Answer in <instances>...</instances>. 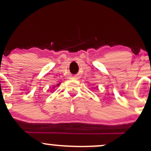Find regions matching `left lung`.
Instances as JSON below:
<instances>
[{
    "instance_id": "left-lung-1",
    "label": "left lung",
    "mask_w": 151,
    "mask_h": 151,
    "mask_svg": "<svg viewBox=\"0 0 151 151\" xmlns=\"http://www.w3.org/2000/svg\"><path fill=\"white\" fill-rule=\"evenodd\" d=\"M94 89H98V87H97V86H96V87H94Z\"/></svg>"
}]
</instances>
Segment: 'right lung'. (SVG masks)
Wrapping results in <instances>:
<instances>
[{
  "label": "right lung",
  "instance_id": "1",
  "mask_svg": "<svg viewBox=\"0 0 151 151\" xmlns=\"http://www.w3.org/2000/svg\"><path fill=\"white\" fill-rule=\"evenodd\" d=\"M60 83H59V84H57V85H56V86H53L52 89H55V87H56V86H59V85H60Z\"/></svg>",
  "mask_w": 151,
  "mask_h": 151
}]
</instances>
